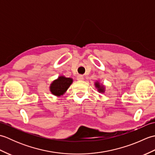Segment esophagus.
I'll return each mask as SVG.
<instances>
[{
	"label": "esophagus",
	"mask_w": 155,
	"mask_h": 155,
	"mask_svg": "<svg viewBox=\"0 0 155 155\" xmlns=\"http://www.w3.org/2000/svg\"><path fill=\"white\" fill-rule=\"evenodd\" d=\"M84 79V77L83 75H78L77 76V80L78 81H83Z\"/></svg>",
	"instance_id": "34e87169"
}]
</instances>
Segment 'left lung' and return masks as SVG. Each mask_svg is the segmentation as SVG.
Returning a JSON list of instances; mask_svg holds the SVG:
<instances>
[{"instance_id":"left-lung-1","label":"left lung","mask_w":155,"mask_h":155,"mask_svg":"<svg viewBox=\"0 0 155 155\" xmlns=\"http://www.w3.org/2000/svg\"><path fill=\"white\" fill-rule=\"evenodd\" d=\"M94 84H95V87L97 88V90H98V92H99V93H104V87L103 86V85L101 84L98 81L95 82Z\"/></svg>"}]
</instances>
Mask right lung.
Wrapping results in <instances>:
<instances>
[{
  "instance_id": "1",
  "label": "right lung",
  "mask_w": 155,
  "mask_h": 155,
  "mask_svg": "<svg viewBox=\"0 0 155 155\" xmlns=\"http://www.w3.org/2000/svg\"><path fill=\"white\" fill-rule=\"evenodd\" d=\"M72 78H67L64 76H60L57 79L52 81L50 86V91L55 96L60 97L64 94L68 87L72 83Z\"/></svg>"
}]
</instances>
